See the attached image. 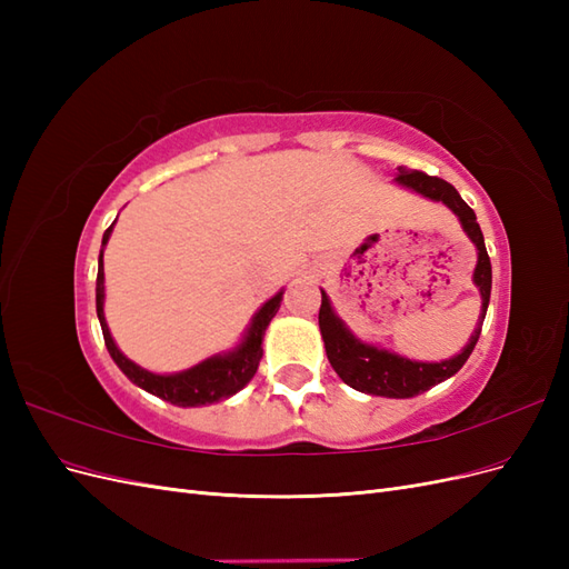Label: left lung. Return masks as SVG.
I'll use <instances>...</instances> for the list:
<instances>
[{"label": "left lung", "mask_w": 569, "mask_h": 569, "mask_svg": "<svg viewBox=\"0 0 569 569\" xmlns=\"http://www.w3.org/2000/svg\"><path fill=\"white\" fill-rule=\"evenodd\" d=\"M396 184H401L410 192H416L425 199L441 201L443 206L458 216L462 232L468 234L470 242L477 249V266L472 272V282L481 295V311L475 332L470 341L465 343L462 351L439 360V363H422V360H410L401 353L389 351L385 347H375L363 339H358L347 322H343L332 308L330 297L322 291V303L318 313L320 335L325 341V353L330 360L335 372L341 377L343 385H349L356 391H363L370 396H387V399H410L418 396L435 385L449 380L470 358L475 343L481 332V322L487 318V308L491 299V261L485 247V234L479 230V222L475 211L468 203L460 199L456 187L441 178L425 176L420 170H408L399 166V176H396Z\"/></svg>", "instance_id": "1"}]
</instances>
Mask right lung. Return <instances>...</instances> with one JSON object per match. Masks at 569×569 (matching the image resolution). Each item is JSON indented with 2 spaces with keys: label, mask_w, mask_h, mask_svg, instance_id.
Masks as SVG:
<instances>
[{
  "label": "right lung",
  "mask_w": 569,
  "mask_h": 569,
  "mask_svg": "<svg viewBox=\"0 0 569 569\" xmlns=\"http://www.w3.org/2000/svg\"><path fill=\"white\" fill-rule=\"evenodd\" d=\"M116 222H111V228L101 237V251H99V270H97V318L101 325V332H104L107 349L113 358V363L120 368L132 385L140 389L159 396L163 401H170L182 408H197V406H209L226 401L237 391H242L251 377L258 370V363H261L263 356V337L270 320L274 313L280 311L282 295L284 289H280L278 295L268 299L258 311L253 313L249 327L244 330V337L239 339V343L230 351L216 353L211 358L201 360V363L180 370V372H170V375H159L151 372L142 366H137L134 360H130L123 351L116 347V341L109 332V325L104 318V247L109 242V237L113 232Z\"/></svg>",
  "instance_id": "add662e5"
}]
</instances>
